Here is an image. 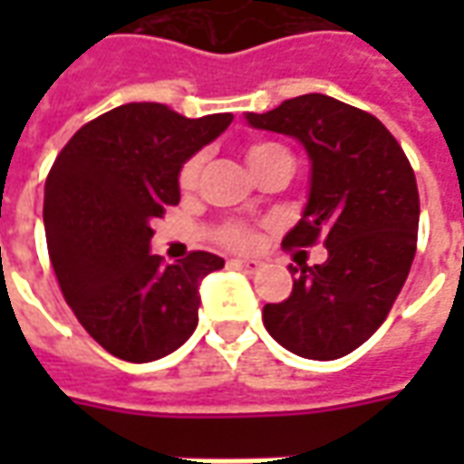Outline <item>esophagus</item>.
<instances>
[{
	"instance_id": "1",
	"label": "esophagus",
	"mask_w": 464,
	"mask_h": 464,
	"mask_svg": "<svg viewBox=\"0 0 464 464\" xmlns=\"http://www.w3.org/2000/svg\"><path fill=\"white\" fill-rule=\"evenodd\" d=\"M231 266H233V268H238V271L251 273V276H253V273L261 271L263 263H261V261H256V258H233Z\"/></svg>"
}]
</instances>
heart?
<instances>
[{"instance_id": "obj_1", "label": "heart", "mask_w": 464, "mask_h": 464, "mask_svg": "<svg viewBox=\"0 0 464 464\" xmlns=\"http://www.w3.org/2000/svg\"><path fill=\"white\" fill-rule=\"evenodd\" d=\"M281 153H288L283 146L271 141H256L251 143L248 149H246V161L251 169L256 166H261L263 161H268L273 156H281ZM198 169H201V161L198 159H191V161L183 163L181 176H179V183H181L183 191H191L193 186H196V179H198ZM223 241L228 243V246H236V248H246V246H251L253 243V231L248 226H241V223H233L226 228L223 233Z\"/></svg>"}]
</instances>
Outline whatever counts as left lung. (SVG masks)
Returning a JSON list of instances; mask_svg holds the SVG:
<instances>
[{"label": "left lung", "instance_id": "obj_1", "mask_svg": "<svg viewBox=\"0 0 464 464\" xmlns=\"http://www.w3.org/2000/svg\"><path fill=\"white\" fill-rule=\"evenodd\" d=\"M246 121L298 139L311 159L308 203L283 248H328L325 263L291 266V295L263 305V325L301 358H343L388 318L415 258L412 166L375 116L333 96H295Z\"/></svg>", "mask_w": 464, "mask_h": 464}]
</instances>
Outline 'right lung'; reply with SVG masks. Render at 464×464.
<instances>
[{"mask_svg": "<svg viewBox=\"0 0 464 464\" xmlns=\"http://www.w3.org/2000/svg\"><path fill=\"white\" fill-rule=\"evenodd\" d=\"M233 114L186 119L169 106H116L84 123L44 186L49 258L66 303L111 355L151 362L191 338L201 281L221 256L188 253L161 266L151 223L181 198L179 173L218 139Z\"/></svg>", "mask_w": 464, "mask_h": 464, "instance_id": "add662e5", "label": "right lung"}]
</instances>
